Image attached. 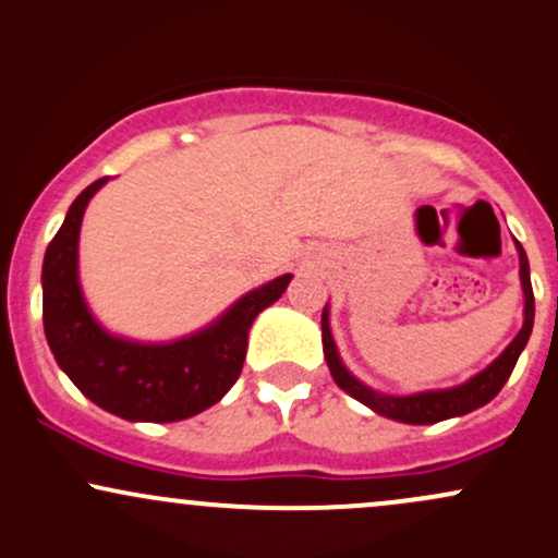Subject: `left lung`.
Segmentation results:
<instances>
[{
    "mask_svg": "<svg viewBox=\"0 0 558 558\" xmlns=\"http://www.w3.org/2000/svg\"><path fill=\"white\" fill-rule=\"evenodd\" d=\"M517 250H519V277H522V290H524V324L514 340L509 342V348H506L504 353L490 363V366L482 368L480 374H474V377L464 381V385L448 387V390H427V392H414V396H381V392L372 390V387H366L363 381L355 379L345 368V363L340 361L335 340H331L329 311L324 308L322 313L324 359H327L331 379L337 381V387L345 390L348 396H353L355 400H361V403L368 405L372 411H377V414L396 418V422H403V424H435V422H442V418L464 416L469 411L490 403V400L500 392V387L506 385V379L511 377V372H514L519 353H522L524 345H527L532 322H535V295H532V284H530V263L519 242H517Z\"/></svg>",
    "mask_w": 558,
    "mask_h": 558,
    "instance_id": "left-lung-1",
    "label": "left lung"
}]
</instances>
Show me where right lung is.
<instances>
[{
  "label": "right lung",
  "mask_w": 558,
  "mask_h": 558,
  "mask_svg": "<svg viewBox=\"0 0 558 558\" xmlns=\"http://www.w3.org/2000/svg\"><path fill=\"white\" fill-rule=\"evenodd\" d=\"M108 179L73 199L44 253V335L62 372L92 403L129 422H181L231 390L255 316L284 295L292 274L236 300L210 327L173 342H134L97 324L78 284V231L86 205Z\"/></svg>",
  "instance_id": "obj_1"
}]
</instances>
